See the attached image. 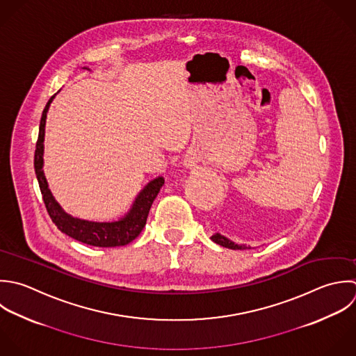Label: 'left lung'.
<instances>
[{
	"label": "left lung",
	"mask_w": 356,
	"mask_h": 356,
	"mask_svg": "<svg viewBox=\"0 0 356 356\" xmlns=\"http://www.w3.org/2000/svg\"><path fill=\"white\" fill-rule=\"evenodd\" d=\"M211 240L215 241L216 244L222 245V247H226V248H230V250H245V248H251L250 245H245V244H237L234 241H232L230 238H227L226 236L220 234V233H215L211 236Z\"/></svg>",
	"instance_id": "8db88e82"
}]
</instances>
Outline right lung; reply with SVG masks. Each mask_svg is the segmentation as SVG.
I'll list each match as a JSON object with an SVG mask.
<instances>
[{
  "instance_id": "add662e5",
  "label": "right lung",
  "mask_w": 356,
  "mask_h": 356,
  "mask_svg": "<svg viewBox=\"0 0 356 356\" xmlns=\"http://www.w3.org/2000/svg\"><path fill=\"white\" fill-rule=\"evenodd\" d=\"M84 69H88V67H84ZM56 94H54L48 99L45 108L42 111L40 127H38V140H37L35 152H34L35 177H37V181L40 186V191H41L47 212H48L51 220L55 223V226L63 234H66L83 244L92 245V247H102V248L126 245V244L131 243L144 229L151 205H152L154 200L156 198L158 193L161 191L162 186L165 184V179L162 176H158L152 180H149L136 195L129 211L115 220L94 222V220L74 218L70 213L65 212V209L58 204V201L52 195V193L48 187V181L45 179L44 170H42V168H44L42 156H44L45 119H47V112L49 109V105L54 101Z\"/></svg>"
}]
</instances>
